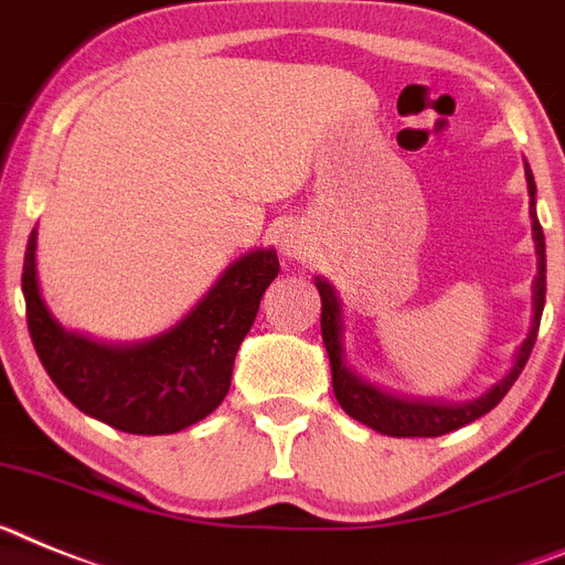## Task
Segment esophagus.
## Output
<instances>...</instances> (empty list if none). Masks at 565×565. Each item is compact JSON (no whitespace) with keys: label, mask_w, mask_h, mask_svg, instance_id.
<instances>
[{"label":"esophagus","mask_w":565,"mask_h":565,"mask_svg":"<svg viewBox=\"0 0 565 565\" xmlns=\"http://www.w3.org/2000/svg\"><path fill=\"white\" fill-rule=\"evenodd\" d=\"M281 253L287 255V258H292V255L301 253V244H298L296 235H284V238H281Z\"/></svg>","instance_id":"34e87169"}]
</instances>
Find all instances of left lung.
Segmentation results:
<instances>
[{"label":"left lung","instance_id":"obj_1","mask_svg":"<svg viewBox=\"0 0 565 565\" xmlns=\"http://www.w3.org/2000/svg\"><path fill=\"white\" fill-rule=\"evenodd\" d=\"M526 188L529 215H532V242L534 255H537V276L532 281V323H529V332L523 338V343L514 352V361L507 375L500 377L498 384L489 386L480 398L463 401V404H444V401L431 398H406V395H392V392L364 381V377L347 364L341 298H338L335 287L327 278L316 276V287L321 292V335L323 347H327V355H330L332 390H335L338 404L343 406V412L350 418L361 420V424L381 431V435H392V438H438V435L460 429V426L478 420L480 415H487L512 390V384L518 381L523 366H526L529 355H532L537 327H541L543 303H546V238H543V227L537 222V201H534L537 188H534V175L529 170V164Z\"/></svg>","mask_w":565,"mask_h":565}]
</instances>
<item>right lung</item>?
I'll return each mask as SVG.
<instances>
[{
    "label": "right lung",
    "instance_id": "obj_1",
    "mask_svg": "<svg viewBox=\"0 0 565 565\" xmlns=\"http://www.w3.org/2000/svg\"><path fill=\"white\" fill-rule=\"evenodd\" d=\"M36 227L24 247L22 292L39 361L58 392L90 418L130 435H173L207 418L233 377L235 352L276 281L273 247L224 269L188 316L147 341L107 343L65 330L47 310L36 269Z\"/></svg>",
    "mask_w": 565,
    "mask_h": 565
}]
</instances>
